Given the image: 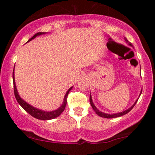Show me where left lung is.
<instances>
[{
  "label": "left lung",
  "instance_id": "left-lung-1",
  "mask_svg": "<svg viewBox=\"0 0 155 155\" xmlns=\"http://www.w3.org/2000/svg\"><path fill=\"white\" fill-rule=\"evenodd\" d=\"M124 40H125L126 43L128 44L129 46H130V47H133L132 44H131L130 42H129L128 40H127V38H124ZM141 92H142V90H141V91H140V92L139 96L140 95V94H141ZM138 98L137 99V100L136 101V102L134 103V104H133V106H131V107H130L129 108H127V109L125 110V111H122V112H120V113H116V114H106V113H104V112H102V111H99V110L97 109V108H96V106H95V104H94L93 102H92V96H91V95H90V104H91L92 107V108H93L94 111H95V113L97 114L98 115V116H100V117H104V118H107V119L116 118V117H121V116H123V115L126 114H127L129 111H131V109H132V108H133V107H134V106H135V105H136V104L137 103V101H138Z\"/></svg>",
  "mask_w": 155,
  "mask_h": 155
}]
</instances>
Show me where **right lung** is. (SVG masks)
Returning a JSON list of instances; mask_svg holds the SVG:
<instances>
[{
  "label": "right lung",
  "instance_id": "1",
  "mask_svg": "<svg viewBox=\"0 0 155 155\" xmlns=\"http://www.w3.org/2000/svg\"><path fill=\"white\" fill-rule=\"evenodd\" d=\"M45 33H41V32H39V33H35V34L33 35L31 39L28 40V42L31 41V40L34 39L35 37L38 36V35L45 34ZM13 82H14V91H15V95L16 99H17V102L19 103V104L20 105V106H22V107L24 108V109L25 110L28 114H30L32 117H35V118L38 119V120H49L59 117L62 114V112L65 110V106H66L67 104L68 95V92H70L71 90V89L73 88V87H70L68 90L67 92L65 95V97H64L63 104H62L61 106L58 108V109L54 110V111H43V110L38 109V108H36L33 107V106H31V105L28 104L26 101H25L23 99H22V97L19 95L18 92H17V87H16L15 80V68H14V71H13Z\"/></svg>",
  "mask_w": 155,
  "mask_h": 155
}]
</instances>
